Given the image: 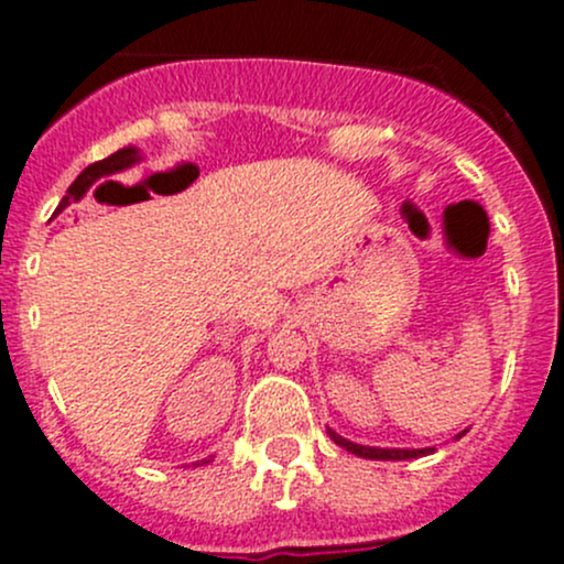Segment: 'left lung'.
<instances>
[{"mask_svg": "<svg viewBox=\"0 0 564 564\" xmlns=\"http://www.w3.org/2000/svg\"><path fill=\"white\" fill-rule=\"evenodd\" d=\"M465 432H459V435H456L454 441H459V437L465 435ZM327 435L337 443V446H343V448H346V452L361 456V459H383V462H389V459H419V456H426V454L435 452V446H430V448H378V446H361V443L346 441V437L337 435V432L329 430V426H327Z\"/></svg>", "mask_w": 564, "mask_h": 564, "instance_id": "1", "label": "left lung"}]
</instances>
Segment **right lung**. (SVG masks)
Wrapping results in <instances>:
<instances>
[{"instance_id": "obj_1", "label": "right lung", "mask_w": 564, "mask_h": 564, "mask_svg": "<svg viewBox=\"0 0 564 564\" xmlns=\"http://www.w3.org/2000/svg\"><path fill=\"white\" fill-rule=\"evenodd\" d=\"M140 162H142L140 148L127 145V148H121V151L112 153V156L102 159V162L88 164V167L83 170V173H80L78 177H75L73 186L67 188V194H64V199H62V203H58L56 213H62L67 205L80 203V199L88 194V188H91L97 181H102V177H110V175H123V173H127V170L138 167ZM207 462H210V459L197 462V467H199V465H207Z\"/></svg>"}]
</instances>
